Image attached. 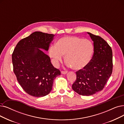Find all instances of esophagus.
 Here are the masks:
<instances>
[{
  "label": "esophagus",
  "instance_id": "1",
  "mask_svg": "<svg viewBox=\"0 0 124 124\" xmlns=\"http://www.w3.org/2000/svg\"><path fill=\"white\" fill-rule=\"evenodd\" d=\"M61 73L63 74H65L67 73V71H61Z\"/></svg>",
  "mask_w": 124,
  "mask_h": 124
}]
</instances>
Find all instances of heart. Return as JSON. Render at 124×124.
<instances>
[{
	"label": "heart",
	"mask_w": 124,
	"mask_h": 124,
	"mask_svg": "<svg viewBox=\"0 0 124 124\" xmlns=\"http://www.w3.org/2000/svg\"><path fill=\"white\" fill-rule=\"evenodd\" d=\"M94 46L90 40L74 36H63L57 40L56 45L49 49V55L54 65L57 66L65 55L66 63L75 70L88 65L92 58Z\"/></svg>",
	"instance_id": "obj_1"
}]
</instances>
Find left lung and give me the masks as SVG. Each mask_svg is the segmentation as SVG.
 I'll list each match as a JSON object with an SVG mask.
<instances>
[{"label":"left lung","instance_id":"obj_1","mask_svg":"<svg viewBox=\"0 0 124 124\" xmlns=\"http://www.w3.org/2000/svg\"><path fill=\"white\" fill-rule=\"evenodd\" d=\"M93 41L94 54L89 63L76 72L72 89L83 96H90L103 90L112 71L111 47L99 36L87 32Z\"/></svg>","mask_w":124,"mask_h":124}]
</instances>
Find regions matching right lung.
Listing matches in <instances>:
<instances>
[{"mask_svg": "<svg viewBox=\"0 0 124 124\" xmlns=\"http://www.w3.org/2000/svg\"><path fill=\"white\" fill-rule=\"evenodd\" d=\"M55 35L36 31L21 39L12 54L13 70L17 80L28 94L40 97L49 94L53 81L61 74L41 50L48 51Z\"/></svg>", "mask_w": 124, "mask_h": 124, "instance_id": "right-lung-1", "label": "right lung"}]
</instances>
